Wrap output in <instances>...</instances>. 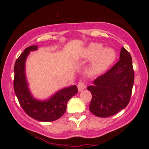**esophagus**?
<instances>
[{"mask_svg":"<svg viewBox=\"0 0 149 149\" xmlns=\"http://www.w3.org/2000/svg\"><path fill=\"white\" fill-rule=\"evenodd\" d=\"M85 87L86 86H85V83H83V82L80 81L79 83H78V89L79 91H82L83 90H84V89L85 88Z\"/></svg>","mask_w":149,"mask_h":149,"instance_id":"1","label":"esophagus"}]
</instances>
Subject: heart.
I'll return each mask as SVG.
<instances>
[{"label": "heart", "mask_w": 149, "mask_h": 149, "mask_svg": "<svg viewBox=\"0 0 149 149\" xmlns=\"http://www.w3.org/2000/svg\"><path fill=\"white\" fill-rule=\"evenodd\" d=\"M83 57L88 59L95 57L89 69V73L94 76L103 72L113 62L116 53L112 49H103L102 44L92 43L83 51Z\"/></svg>", "instance_id": "heart-1"}]
</instances>
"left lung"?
<instances>
[{
  "label": "left lung",
  "mask_w": 149,
  "mask_h": 149,
  "mask_svg": "<svg viewBox=\"0 0 149 149\" xmlns=\"http://www.w3.org/2000/svg\"><path fill=\"white\" fill-rule=\"evenodd\" d=\"M134 79L131 55L122 47L119 61L87 88L92 94L90 111L98 117L107 118L125 109L130 100Z\"/></svg>",
  "instance_id": "obj_1"
}]
</instances>
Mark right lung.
<instances>
[{"instance_id": "add662e5", "label": "right lung", "mask_w": 149, "mask_h": 149, "mask_svg": "<svg viewBox=\"0 0 149 149\" xmlns=\"http://www.w3.org/2000/svg\"><path fill=\"white\" fill-rule=\"evenodd\" d=\"M37 49V45L26 47L15 61L14 90L20 106L27 115L42 122H51L64 115L68 101L78 93V90L76 85H72L61 89L47 100L40 101L34 98L28 88L25 62L30 51Z\"/></svg>"}]
</instances>
